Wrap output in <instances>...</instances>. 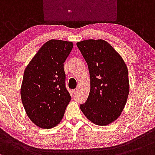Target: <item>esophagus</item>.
<instances>
[{"label": "esophagus", "instance_id": "34e87169", "mask_svg": "<svg viewBox=\"0 0 155 155\" xmlns=\"http://www.w3.org/2000/svg\"><path fill=\"white\" fill-rule=\"evenodd\" d=\"M77 92H78V88H76V89H74L72 91L73 94H77Z\"/></svg>", "mask_w": 155, "mask_h": 155}]
</instances>
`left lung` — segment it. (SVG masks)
<instances>
[{
  "label": "left lung",
  "mask_w": 155,
  "mask_h": 155,
  "mask_svg": "<svg viewBox=\"0 0 155 155\" xmlns=\"http://www.w3.org/2000/svg\"><path fill=\"white\" fill-rule=\"evenodd\" d=\"M77 46L88 64L91 81L88 99L80 107L94 124H110L121 115L129 94L126 64L105 40H84Z\"/></svg>",
  "instance_id": "8db88e82"
}]
</instances>
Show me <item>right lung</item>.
<instances>
[{"label": "right lung", "mask_w": 155, "mask_h": 155, "mask_svg": "<svg viewBox=\"0 0 155 155\" xmlns=\"http://www.w3.org/2000/svg\"><path fill=\"white\" fill-rule=\"evenodd\" d=\"M71 41H47L26 67L20 89L26 114L36 126L50 129L63 119L71 96L66 88L64 63Z\"/></svg>", "instance_id": "add662e5"}]
</instances>
